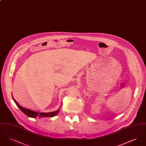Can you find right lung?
Segmentation results:
<instances>
[{"mask_svg": "<svg viewBox=\"0 0 146 146\" xmlns=\"http://www.w3.org/2000/svg\"><path fill=\"white\" fill-rule=\"evenodd\" d=\"M13 99L14 100V102H15L16 104L17 105V106L20 108V110L21 111H22L24 114H25L27 116H28L29 117H31V118H36L37 117H38L39 118H45V117H53L54 116L57 115L59 111H60V109H58L57 111H53V112H50V113H38L36 111H31L29 109L27 108H25L22 107H21L20 105L16 101V100L14 99L13 97Z\"/></svg>", "mask_w": 146, "mask_h": 146, "instance_id": "1", "label": "right lung"}]
</instances>
